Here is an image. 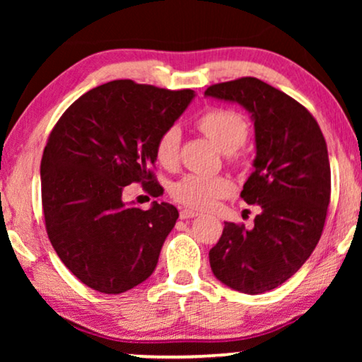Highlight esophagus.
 <instances>
[{
    "instance_id": "34e87169",
    "label": "esophagus",
    "mask_w": 362,
    "mask_h": 362,
    "mask_svg": "<svg viewBox=\"0 0 362 362\" xmlns=\"http://www.w3.org/2000/svg\"><path fill=\"white\" fill-rule=\"evenodd\" d=\"M196 216H197V212L192 209H181V212H180L181 219H192V217H196Z\"/></svg>"
}]
</instances>
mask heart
Masks as SVG:
<instances>
[{
    "mask_svg": "<svg viewBox=\"0 0 362 362\" xmlns=\"http://www.w3.org/2000/svg\"><path fill=\"white\" fill-rule=\"evenodd\" d=\"M197 128L216 143L222 151L232 153L240 148L249 135V125L239 113L227 108H211L197 118ZM181 133L177 127H168L158 136L156 160L163 166H175L180 150ZM232 191V181L226 176L186 175L173 186V199L192 209H209Z\"/></svg>",
    "mask_w": 362,
    "mask_h": 362,
    "instance_id": "b5f03b06",
    "label": "heart"
}]
</instances>
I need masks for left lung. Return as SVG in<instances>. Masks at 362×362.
<instances>
[{
  "label": "left lung",
  "instance_id": "1",
  "mask_svg": "<svg viewBox=\"0 0 362 362\" xmlns=\"http://www.w3.org/2000/svg\"><path fill=\"white\" fill-rule=\"evenodd\" d=\"M204 93L252 113L255 170L240 197L262 207L252 229L226 222L209 250L212 274L242 293H264L296 274L318 244L331 197L328 148L315 117L259 78L214 83Z\"/></svg>",
  "mask_w": 362,
  "mask_h": 362
}]
</instances>
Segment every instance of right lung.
I'll return each mask as SVG.
<instances>
[{
    "instance_id": "right-lung-1",
    "label": "right lung",
    "mask_w": 362,
    "mask_h": 362,
    "mask_svg": "<svg viewBox=\"0 0 362 362\" xmlns=\"http://www.w3.org/2000/svg\"><path fill=\"white\" fill-rule=\"evenodd\" d=\"M192 97L189 88L112 81L78 97L52 128L41 160L44 221L59 259L83 285L118 295L155 270L180 214L168 202L127 206L123 189L141 182L160 194L156 140Z\"/></svg>"
}]
</instances>
